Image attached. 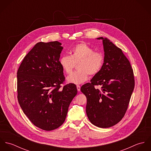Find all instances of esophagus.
Returning <instances> with one entry per match:
<instances>
[{
  "mask_svg": "<svg viewBox=\"0 0 151 151\" xmlns=\"http://www.w3.org/2000/svg\"><path fill=\"white\" fill-rule=\"evenodd\" d=\"M77 91H78V92H80V86H77Z\"/></svg>",
  "mask_w": 151,
  "mask_h": 151,
  "instance_id": "obj_1",
  "label": "esophagus"
}]
</instances>
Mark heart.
Listing matches in <instances>:
<instances>
[{
	"instance_id": "heart-1",
	"label": "heart",
	"mask_w": 151,
	"mask_h": 151,
	"mask_svg": "<svg viewBox=\"0 0 151 151\" xmlns=\"http://www.w3.org/2000/svg\"><path fill=\"white\" fill-rule=\"evenodd\" d=\"M104 56L85 43H78L71 50V55H65L59 59V64L67 74L71 73L76 63H78L77 71L71 73L67 78L69 83L80 84L86 81L89 74L91 76L98 74L102 68Z\"/></svg>"
}]
</instances>
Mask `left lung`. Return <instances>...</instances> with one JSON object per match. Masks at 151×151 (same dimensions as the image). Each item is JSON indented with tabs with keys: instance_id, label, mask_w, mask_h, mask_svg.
Returning a JSON list of instances; mask_svg holds the SVG:
<instances>
[{
	"instance_id": "obj_1",
	"label": "left lung",
	"mask_w": 151,
	"mask_h": 151,
	"mask_svg": "<svg viewBox=\"0 0 151 151\" xmlns=\"http://www.w3.org/2000/svg\"><path fill=\"white\" fill-rule=\"evenodd\" d=\"M97 39L102 40L104 65L81 91L86 96V115L91 123L98 127L109 128L124 117L134 88V77L129 60L122 49L106 38ZM99 85L101 90L94 88Z\"/></svg>"
}]
</instances>
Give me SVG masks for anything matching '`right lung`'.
I'll use <instances>...</instances> for the list:
<instances>
[{
	"label": "right lung",
	"mask_w": 151,
	"mask_h": 151,
	"mask_svg": "<svg viewBox=\"0 0 151 151\" xmlns=\"http://www.w3.org/2000/svg\"><path fill=\"white\" fill-rule=\"evenodd\" d=\"M58 41L37 43L25 56L17 73V98L24 113L46 131L63 124L69 105L77 93L76 86L60 88L65 77L59 64L63 49Z\"/></svg>",
	"instance_id": "right-lung-1"
}]
</instances>
